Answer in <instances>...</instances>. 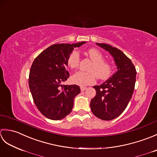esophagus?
I'll use <instances>...</instances> for the list:
<instances>
[{
    "instance_id": "esophagus-1",
    "label": "esophagus",
    "mask_w": 157,
    "mask_h": 157,
    "mask_svg": "<svg viewBox=\"0 0 157 157\" xmlns=\"http://www.w3.org/2000/svg\"><path fill=\"white\" fill-rule=\"evenodd\" d=\"M80 89H81L82 91H84V90H86V89H87V88L84 87V86H80Z\"/></svg>"
}]
</instances>
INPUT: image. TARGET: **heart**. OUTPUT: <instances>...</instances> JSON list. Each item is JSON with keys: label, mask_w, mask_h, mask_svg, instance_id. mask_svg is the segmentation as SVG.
<instances>
[{"label": "heart", "mask_w": 157, "mask_h": 157, "mask_svg": "<svg viewBox=\"0 0 157 157\" xmlns=\"http://www.w3.org/2000/svg\"><path fill=\"white\" fill-rule=\"evenodd\" d=\"M86 54L92 63L88 68V72L78 71L72 76L71 81L75 84L84 86L94 84L96 77L101 79H106L111 75L113 70L112 63L104 59L102 53L96 48H90L86 52ZM80 56L77 51H72L68 56L67 64L72 69H75L79 67Z\"/></svg>", "instance_id": "b5f03b06"}]
</instances>
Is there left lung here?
I'll return each instance as SVG.
<instances>
[{
  "mask_svg": "<svg viewBox=\"0 0 157 157\" xmlns=\"http://www.w3.org/2000/svg\"><path fill=\"white\" fill-rule=\"evenodd\" d=\"M96 44L109 52L117 69L108 80L94 86L96 94L90 101L93 114L109 121L119 117L128 106L134 90L136 70L131 60L119 49L103 43Z\"/></svg>",
  "mask_w": 157,
  "mask_h": 157,
  "instance_id": "1",
  "label": "left lung"
}]
</instances>
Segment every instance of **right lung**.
<instances>
[{"mask_svg": "<svg viewBox=\"0 0 157 157\" xmlns=\"http://www.w3.org/2000/svg\"><path fill=\"white\" fill-rule=\"evenodd\" d=\"M84 43L51 45L32 63L29 87L36 107L48 119H62L71 111L74 98L79 94L80 88L78 85L61 84L69 77L66 66L70 53Z\"/></svg>", "mask_w": 157, "mask_h": 157, "instance_id": "obj_1", "label": "right lung"}]
</instances>
